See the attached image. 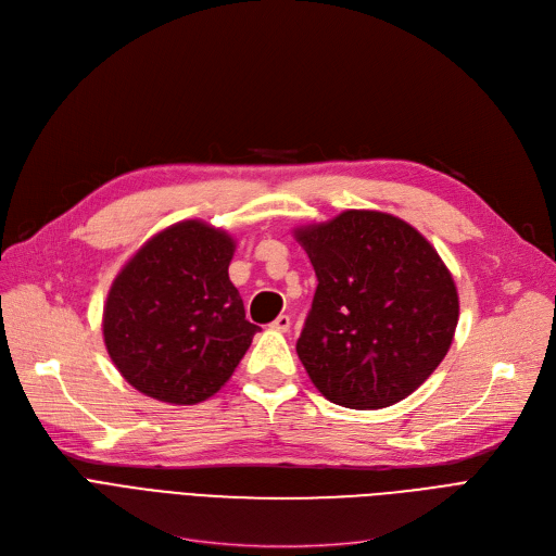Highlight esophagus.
Segmentation results:
<instances>
[{
  "label": "esophagus",
  "mask_w": 556,
  "mask_h": 556,
  "mask_svg": "<svg viewBox=\"0 0 556 556\" xmlns=\"http://www.w3.org/2000/svg\"><path fill=\"white\" fill-rule=\"evenodd\" d=\"M270 329H275V331H279V333H286L288 329H290V317L288 315H279L275 323L270 325Z\"/></svg>",
  "instance_id": "34e87169"
}]
</instances>
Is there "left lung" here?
Returning <instances> with one entry per match:
<instances>
[{"label":"left lung","instance_id":"obj_1","mask_svg":"<svg viewBox=\"0 0 556 556\" xmlns=\"http://www.w3.org/2000/svg\"><path fill=\"white\" fill-rule=\"evenodd\" d=\"M317 277L298 356L331 403L378 410L410 396L448 354L459 298L410 223L346 210L295 229Z\"/></svg>","mask_w":556,"mask_h":556}]
</instances>
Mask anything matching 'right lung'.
I'll use <instances>...</instances> for the list:
<instances>
[{"label": "right lung", "instance_id": "add662e5", "mask_svg": "<svg viewBox=\"0 0 556 556\" xmlns=\"http://www.w3.org/2000/svg\"><path fill=\"white\" fill-rule=\"evenodd\" d=\"M237 250L225 229L175 223L114 277L103 306L105 349L126 381L170 405L214 396L252 344L256 325L229 281Z\"/></svg>", "mask_w": 556, "mask_h": 556}]
</instances>
